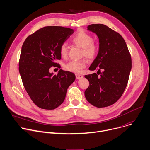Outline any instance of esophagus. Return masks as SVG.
Segmentation results:
<instances>
[{
  "label": "esophagus",
  "mask_w": 150,
  "mask_h": 150,
  "mask_svg": "<svg viewBox=\"0 0 150 150\" xmlns=\"http://www.w3.org/2000/svg\"><path fill=\"white\" fill-rule=\"evenodd\" d=\"M75 76H76V78L79 79H81L83 78V76L80 75V74H75Z\"/></svg>",
  "instance_id": "esophagus-1"
}]
</instances>
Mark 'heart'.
I'll return each instance as SVG.
<instances>
[{"instance_id": "b5f03b06", "label": "heart", "mask_w": 150, "mask_h": 150, "mask_svg": "<svg viewBox=\"0 0 150 150\" xmlns=\"http://www.w3.org/2000/svg\"><path fill=\"white\" fill-rule=\"evenodd\" d=\"M72 42L77 46L82 48L81 54L89 59H93L98 53V46L95 43L92 36L84 31L78 32L72 39ZM59 53L62 58L68 56V49L65 43H62L59 49ZM86 61L81 59L79 61H71L65 65V69L74 73H80L86 67Z\"/></svg>"}]
</instances>
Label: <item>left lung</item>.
<instances>
[{"label": "left lung", "instance_id": "obj_1", "mask_svg": "<svg viewBox=\"0 0 150 150\" xmlns=\"http://www.w3.org/2000/svg\"><path fill=\"white\" fill-rule=\"evenodd\" d=\"M88 30L97 35L99 45L97 57L89 68L98 72L85 76L89 82L85 96L96 107H108L118 100L126 88L132 67L131 55L122 36L107 26L92 24Z\"/></svg>", "mask_w": 150, "mask_h": 150}]
</instances>
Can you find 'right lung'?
<instances>
[{
	"instance_id": "obj_1",
	"label": "right lung",
	"mask_w": 150,
	"mask_h": 150,
	"mask_svg": "<svg viewBox=\"0 0 150 150\" xmlns=\"http://www.w3.org/2000/svg\"><path fill=\"white\" fill-rule=\"evenodd\" d=\"M74 33L62 26H46L26 38L23 43L19 71L23 86L33 103L44 110H54L65 100L67 91L75 79L74 73L60 69L50 73L61 59V45Z\"/></svg>"
}]
</instances>
